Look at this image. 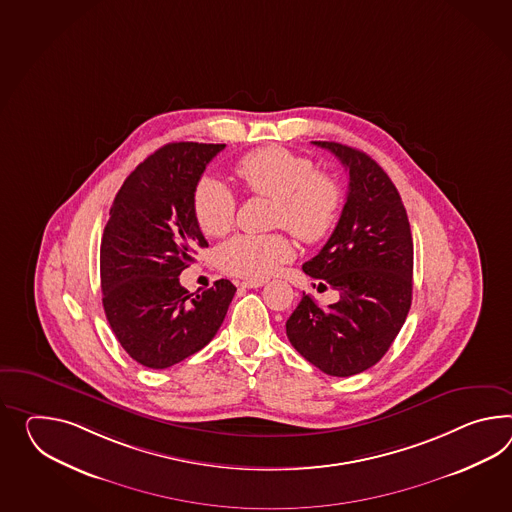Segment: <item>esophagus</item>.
<instances>
[{"mask_svg":"<svg viewBox=\"0 0 512 512\" xmlns=\"http://www.w3.org/2000/svg\"><path fill=\"white\" fill-rule=\"evenodd\" d=\"M264 285V281H261V279H250V281H242L240 283V287L244 288H259Z\"/></svg>","mask_w":512,"mask_h":512,"instance_id":"1","label":"esophagus"}]
</instances>
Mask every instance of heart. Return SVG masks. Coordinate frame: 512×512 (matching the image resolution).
Listing matches in <instances>:
<instances>
[{
  "mask_svg": "<svg viewBox=\"0 0 512 512\" xmlns=\"http://www.w3.org/2000/svg\"><path fill=\"white\" fill-rule=\"evenodd\" d=\"M237 174L251 194L275 201V227H285L303 242H320L335 229L344 190L333 175L316 172L309 157L268 146L244 155ZM192 209L205 235L222 237L235 224L237 198L220 179L203 177L194 188ZM292 257L290 238L279 233L237 235L216 251L220 268L244 279H266Z\"/></svg>",
  "mask_w": 512,
  "mask_h": 512,
  "instance_id": "1",
  "label": "heart"
}]
</instances>
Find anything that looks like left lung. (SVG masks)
I'll list each match as a JSON object with an SVG mask.
<instances>
[{"mask_svg":"<svg viewBox=\"0 0 512 512\" xmlns=\"http://www.w3.org/2000/svg\"><path fill=\"white\" fill-rule=\"evenodd\" d=\"M349 172L333 235L303 272L338 290L327 309L309 294L287 320V337L324 374L349 377L381 361L411 309L412 235L398 188L364 151L314 142ZM322 285V283H320Z\"/></svg>","mask_w":512,"mask_h":512,"instance_id":"obj_1","label":"left lung"}]
</instances>
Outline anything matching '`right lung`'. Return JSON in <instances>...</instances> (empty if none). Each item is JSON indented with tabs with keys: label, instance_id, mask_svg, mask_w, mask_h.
<instances>
[{
	"label": "right lung",
	"instance_id": "obj_1",
	"mask_svg": "<svg viewBox=\"0 0 512 512\" xmlns=\"http://www.w3.org/2000/svg\"><path fill=\"white\" fill-rule=\"evenodd\" d=\"M225 144L172 142L125 179L100 248L101 301L131 359L163 370L205 348L224 322L237 287L220 279L201 294L179 275L207 248L192 209L205 166Z\"/></svg>",
	"mask_w": 512,
	"mask_h": 512
}]
</instances>
